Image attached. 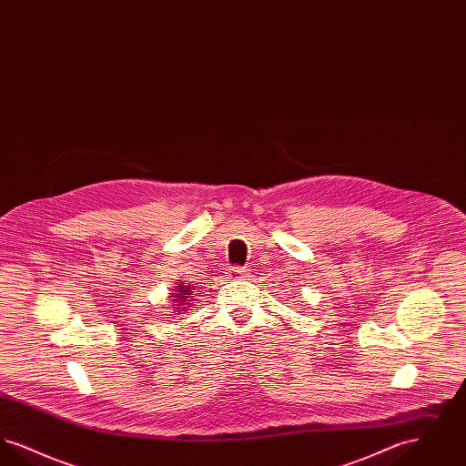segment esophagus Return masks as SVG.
<instances>
[{"label": "esophagus", "mask_w": 466, "mask_h": 466, "mask_svg": "<svg viewBox=\"0 0 466 466\" xmlns=\"http://www.w3.org/2000/svg\"><path fill=\"white\" fill-rule=\"evenodd\" d=\"M228 276L234 279H243L248 278V267L234 266L228 268Z\"/></svg>", "instance_id": "1"}]
</instances>
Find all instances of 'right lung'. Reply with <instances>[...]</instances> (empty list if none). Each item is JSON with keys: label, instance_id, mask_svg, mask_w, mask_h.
<instances>
[{"label": "right lung", "instance_id": "obj_1", "mask_svg": "<svg viewBox=\"0 0 466 466\" xmlns=\"http://www.w3.org/2000/svg\"><path fill=\"white\" fill-rule=\"evenodd\" d=\"M192 289V285H190V287H188L187 283L179 285V287H177V293H175V295H173V297H177V299H175L173 302H179L177 306H185V304H188V302H187V300L190 299L188 295H194V293H192V289ZM175 306H177V304H175ZM179 314H183V312H179Z\"/></svg>", "mask_w": 466, "mask_h": 466}]
</instances>
